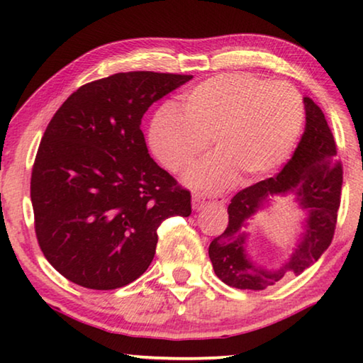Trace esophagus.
Returning <instances> with one entry per match:
<instances>
[{
    "label": "esophagus",
    "mask_w": 363,
    "mask_h": 363,
    "mask_svg": "<svg viewBox=\"0 0 363 363\" xmlns=\"http://www.w3.org/2000/svg\"><path fill=\"white\" fill-rule=\"evenodd\" d=\"M223 205L224 203V199H220V196H213L210 194H203V192H195L192 195V206L194 210H201V208H205L206 205Z\"/></svg>",
    "instance_id": "obj_1"
}]
</instances>
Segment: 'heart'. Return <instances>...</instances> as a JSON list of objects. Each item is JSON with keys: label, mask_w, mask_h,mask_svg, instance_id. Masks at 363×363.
<instances>
[{"label": "heart", "mask_w": 363, "mask_h": 363, "mask_svg": "<svg viewBox=\"0 0 363 363\" xmlns=\"http://www.w3.org/2000/svg\"><path fill=\"white\" fill-rule=\"evenodd\" d=\"M182 112L163 107L150 128L157 157L174 173H184L208 149L216 155L190 174L200 187H219L238 173L264 174L290 155L304 118L298 91L284 82L225 73L186 93Z\"/></svg>", "instance_id": "heart-1"}]
</instances>
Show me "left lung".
Masks as SVG:
<instances>
[{"label":"left lung","mask_w":363,"mask_h":363,"mask_svg":"<svg viewBox=\"0 0 363 363\" xmlns=\"http://www.w3.org/2000/svg\"><path fill=\"white\" fill-rule=\"evenodd\" d=\"M304 110L306 131L293 158L277 176L256 182L233 196L227 208L229 224L208 248L214 274L232 288L261 291L288 272L298 275L314 264L333 240L341 203L342 164L335 158L336 143L320 107L304 97ZM288 191L296 194L308 210L303 242L281 269L256 268L244 253L247 236L244 220L270 196Z\"/></svg>","instance_id":"obj_1"}]
</instances>
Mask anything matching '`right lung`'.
<instances>
[{
	"label": "right lung",
	"instance_id": "add662e5",
	"mask_svg": "<svg viewBox=\"0 0 363 363\" xmlns=\"http://www.w3.org/2000/svg\"><path fill=\"white\" fill-rule=\"evenodd\" d=\"M192 75L126 72L69 96L49 121L30 179L35 233L51 266L89 290L143 275L167 218L192 213L190 192L153 162L140 121Z\"/></svg>",
	"mask_w": 363,
	"mask_h": 363
}]
</instances>
